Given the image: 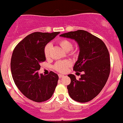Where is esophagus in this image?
<instances>
[{
	"label": "esophagus",
	"instance_id": "34e87169",
	"mask_svg": "<svg viewBox=\"0 0 123 123\" xmlns=\"http://www.w3.org/2000/svg\"><path fill=\"white\" fill-rule=\"evenodd\" d=\"M58 76H59V79H61V78L64 77V75H62V74H59V75H58Z\"/></svg>",
	"mask_w": 123,
	"mask_h": 123
}]
</instances>
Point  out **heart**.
<instances>
[{
  "instance_id": "heart-1",
  "label": "heart",
  "mask_w": 123,
  "mask_h": 123,
  "mask_svg": "<svg viewBox=\"0 0 123 123\" xmlns=\"http://www.w3.org/2000/svg\"><path fill=\"white\" fill-rule=\"evenodd\" d=\"M58 43L61 46L62 48L64 49L65 51H69L70 50V55L73 57H77L78 55L77 50L75 49H72L73 47V44L70 40L66 39V38H62L58 41ZM52 49V44L50 43H48L46 45L44 46V55L46 58H49L50 57V50ZM71 64L69 61H59L56 62L54 65V68L55 70L59 72L60 73H65L67 72L68 67L71 66Z\"/></svg>"
}]
</instances>
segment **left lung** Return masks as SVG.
I'll return each instance as SVG.
<instances>
[{
  "mask_svg": "<svg viewBox=\"0 0 123 123\" xmlns=\"http://www.w3.org/2000/svg\"><path fill=\"white\" fill-rule=\"evenodd\" d=\"M74 39L80 48L79 58L73 70L83 72L79 80L69 74L71 83L67 86L69 96L79 102H87L95 98L105 86L111 70L110 54L101 39L85 30L61 34Z\"/></svg>",
  "mask_w": 123,
  "mask_h": 123,
  "instance_id": "left-lung-1",
  "label": "left lung"
}]
</instances>
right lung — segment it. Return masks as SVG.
I'll use <instances>...</instances> for the list:
<instances>
[{
	"mask_svg": "<svg viewBox=\"0 0 123 123\" xmlns=\"http://www.w3.org/2000/svg\"><path fill=\"white\" fill-rule=\"evenodd\" d=\"M59 32H34L27 36L13 49L11 61L12 78L25 97L36 102L49 99L58 84V75L50 71L39 74L40 64L45 61L44 48Z\"/></svg>",
	"mask_w": 123,
	"mask_h": 123,
	"instance_id": "1",
	"label": "right lung"
}]
</instances>
